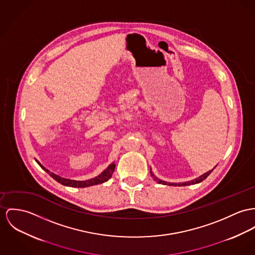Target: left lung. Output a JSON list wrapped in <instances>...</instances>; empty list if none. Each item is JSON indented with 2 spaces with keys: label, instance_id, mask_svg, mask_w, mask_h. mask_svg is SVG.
Wrapping results in <instances>:
<instances>
[{
  "label": "left lung",
  "instance_id": "obj_1",
  "mask_svg": "<svg viewBox=\"0 0 255 255\" xmlns=\"http://www.w3.org/2000/svg\"><path fill=\"white\" fill-rule=\"evenodd\" d=\"M216 166H217V165H216ZM216 167H215V168H216ZM215 168H214V169H215ZM214 169H212V170L208 171L207 173H205V174L201 175V176H199V177H196V178H194V179H192V180H189V181H185V182H182V183L167 182V181H165V180H162V179H160V178H158L157 176H154V174L152 173L151 169H150V175H151V176L153 177V179H154L155 181H157L158 183H160V184H164V185H171V186H185V185H190V184H196V183H199V182L203 181L204 179H206L208 176H210V174H211V173L214 171Z\"/></svg>",
  "mask_w": 255,
  "mask_h": 255
}]
</instances>
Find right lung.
Listing matches in <instances>:
<instances>
[{
	"instance_id": "obj_1",
	"label": "right lung",
	"mask_w": 255,
	"mask_h": 255,
	"mask_svg": "<svg viewBox=\"0 0 255 255\" xmlns=\"http://www.w3.org/2000/svg\"><path fill=\"white\" fill-rule=\"evenodd\" d=\"M36 161H37V163L39 164V166L41 167L42 170H44L47 174H49V176L53 177L56 181H58L59 183H61L63 185H66V186H70V187H88V186L96 185V184H100V183H104V182L108 181L112 177L114 172H115V169H116V163L113 162L99 176H95L93 178H90V179H86V180H75V179L65 178V177H62V176L56 175V174H53L49 170L45 169L37 159H36Z\"/></svg>"
}]
</instances>
